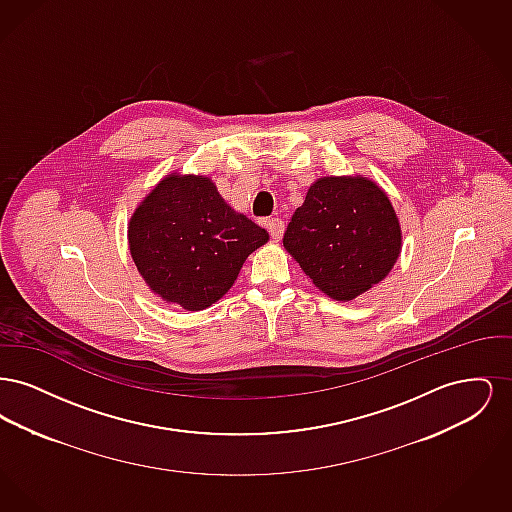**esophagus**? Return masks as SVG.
Listing matches in <instances>:
<instances>
[{"instance_id":"esophagus-1","label":"esophagus","mask_w":512,"mask_h":512,"mask_svg":"<svg viewBox=\"0 0 512 512\" xmlns=\"http://www.w3.org/2000/svg\"><path fill=\"white\" fill-rule=\"evenodd\" d=\"M284 222L280 219H272L267 222V230L268 234H270V238L274 240V242H280L282 240V236H284Z\"/></svg>"}]
</instances>
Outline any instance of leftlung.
Wrapping results in <instances>:
<instances>
[{
  "instance_id": "obj_1",
  "label": "left lung",
  "mask_w": 512,
  "mask_h": 512,
  "mask_svg": "<svg viewBox=\"0 0 512 512\" xmlns=\"http://www.w3.org/2000/svg\"><path fill=\"white\" fill-rule=\"evenodd\" d=\"M401 245L390 197L363 174L315 180L284 234L286 251L336 301H353L382 282Z\"/></svg>"
}]
</instances>
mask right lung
Wrapping results in <instances>:
<instances>
[{
	"label": "right lung",
	"mask_w": 512,
	"mask_h": 512,
	"mask_svg": "<svg viewBox=\"0 0 512 512\" xmlns=\"http://www.w3.org/2000/svg\"><path fill=\"white\" fill-rule=\"evenodd\" d=\"M267 242V230L234 211L203 174H167L128 222L130 255L147 288L186 311L217 303Z\"/></svg>",
	"instance_id": "obj_1"
}]
</instances>
